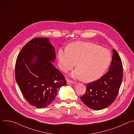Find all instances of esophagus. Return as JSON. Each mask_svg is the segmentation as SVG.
<instances>
[{
  "label": "esophagus",
  "instance_id": "34e87169",
  "mask_svg": "<svg viewBox=\"0 0 134 134\" xmlns=\"http://www.w3.org/2000/svg\"><path fill=\"white\" fill-rule=\"evenodd\" d=\"M74 83V82H72V81H70V80H67V84H73Z\"/></svg>",
  "mask_w": 134,
  "mask_h": 134
}]
</instances>
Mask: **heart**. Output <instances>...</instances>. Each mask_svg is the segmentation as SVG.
Here are the masks:
<instances>
[{"label": "heart", "instance_id": "heart-1", "mask_svg": "<svg viewBox=\"0 0 134 134\" xmlns=\"http://www.w3.org/2000/svg\"><path fill=\"white\" fill-rule=\"evenodd\" d=\"M60 68L67 71L76 65L77 68L71 74L74 79H82L86 82L99 79L108 68L111 60L110 51L91 42H77L67 49H60L58 53Z\"/></svg>", "mask_w": 134, "mask_h": 134}]
</instances>
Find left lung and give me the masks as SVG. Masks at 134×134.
Listing matches in <instances>:
<instances>
[{
    "label": "left lung",
    "mask_w": 134,
    "mask_h": 134,
    "mask_svg": "<svg viewBox=\"0 0 134 134\" xmlns=\"http://www.w3.org/2000/svg\"><path fill=\"white\" fill-rule=\"evenodd\" d=\"M108 71L97 81L87 84L82 101L90 109L100 110L110 105L116 99L123 76L121 60L115 49Z\"/></svg>",
    "instance_id": "left-lung-1"
}]
</instances>
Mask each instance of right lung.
<instances>
[{"instance_id":"right-lung-1","label":"right lung","mask_w":134,"mask_h":134,"mask_svg":"<svg viewBox=\"0 0 134 134\" xmlns=\"http://www.w3.org/2000/svg\"><path fill=\"white\" fill-rule=\"evenodd\" d=\"M55 59L54 47L43 37L29 41L17 56L16 81L26 100L37 108L52 103L60 88L66 85L64 75L52 64Z\"/></svg>"}]
</instances>
